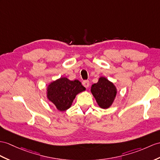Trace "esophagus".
<instances>
[{
  "mask_svg": "<svg viewBox=\"0 0 160 160\" xmlns=\"http://www.w3.org/2000/svg\"><path fill=\"white\" fill-rule=\"evenodd\" d=\"M82 83H83V86H84L85 88H88L89 86V81H83Z\"/></svg>",
  "mask_w": 160,
  "mask_h": 160,
  "instance_id": "34e87169",
  "label": "esophagus"
}]
</instances>
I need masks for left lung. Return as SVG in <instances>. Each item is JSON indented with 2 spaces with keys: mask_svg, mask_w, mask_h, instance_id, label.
<instances>
[{
  "mask_svg": "<svg viewBox=\"0 0 160 160\" xmlns=\"http://www.w3.org/2000/svg\"><path fill=\"white\" fill-rule=\"evenodd\" d=\"M91 93L98 106L103 109H107L113 103L118 89L114 83L106 77H100L98 82L92 85Z\"/></svg>",
  "mask_w": 160,
  "mask_h": 160,
  "instance_id": "1",
  "label": "left lung"
}]
</instances>
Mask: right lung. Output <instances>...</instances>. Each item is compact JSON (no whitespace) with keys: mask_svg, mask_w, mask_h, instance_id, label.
I'll return each mask as SVG.
<instances>
[{"mask_svg":"<svg viewBox=\"0 0 160 160\" xmlns=\"http://www.w3.org/2000/svg\"><path fill=\"white\" fill-rule=\"evenodd\" d=\"M85 90L79 80L71 81L60 77L51 82L47 87V98L58 110L64 111L71 107L77 94Z\"/></svg>","mask_w":160,"mask_h":160,"instance_id":"right-lung-1","label":"right lung"}]
</instances>
